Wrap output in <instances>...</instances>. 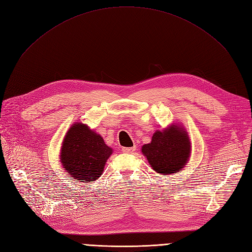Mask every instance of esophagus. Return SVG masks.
Listing matches in <instances>:
<instances>
[{
	"mask_svg": "<svg viewBox=\"0 0 252 252\" xmlns=\"http://www.w3.org/2000/svg\"><path fill=\"white\" fill-rule=\"evenodd\" d=\"M123 152L125 153H130L136 150V146H133V147H123Z\"/></svg>",
	"mask_w": 252,
	"mask_h": 252,
	"instance_id": "obj_1",
	"label": "esophagus"
}]
</instances>
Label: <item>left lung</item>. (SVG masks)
Returning a JSON list of instances; mask_svg holds the SVG:
<instances>
[{
    "mask_svg": "<svg viewBox=\"0 0 252 252\" xmlns=\"http://www.w3.org/2000/svg\"><path fill=\"white\" fill-rule=\"evenodd\" d=\"M142 152L157 173L175 174L185 166L190 153L188 133L178 126H172L162 132L158 130L149 144L142 147Z\"/></svg>",
    "mask_w": 252,
    "mask_h": 252,
    "instance_id": "1",
    "label": "left lung"
}]
</instances>
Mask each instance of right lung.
<instances>
[{
    "mask_svg": "<svg viewBox=\"0 0 252 252\" xmlns=\"http://www.w3.org/2000/svg\"><path fill=\"white\" fill-rule=\"evenodd\" d=\"M111 155L112 148L100 135L83 124H75L63 139L61 161L69 176L80 182H92L101 177Z\"/></svg>",
    "mask_w": 252,
    "mask_h": 252,
    "instance_id": "1",
    "label": "right lung"
}]
</instances>
